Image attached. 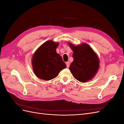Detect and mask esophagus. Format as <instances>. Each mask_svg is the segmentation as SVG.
Here are the masks:
<instances>
[{
    "mask_svg": "<svg viewBox=\"0 0 124 124\" xmlns=\"http://www.w3.org/2000/svg\"><path fill=\"white\" fill-rule=\"evenodd\" d=\"M66 65H67V68H69V66H70V62H66Z\"/></svg>",
    "mask_w": 124,
    "mask_h": 124,
    "instance_id": "1",
    "label": "esophagus"
}]
</instances>
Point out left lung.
Segmentation results:
<instances>
[{
	"mask_svg": "<svg viewBox=\"0 0 124 124\" xmlns=\"http://www.w3.org/2000/svg\"><path fill=\"white\" fill-rule=\"evenodd\" d=\"M69 45L73 52V61L69 67L73 77L83 83L92 79L99 67V59L96 53L86 43L75 46L69 42Z\"/></svg>",
	"mask_w": 124,
	"mask_h": 124,
	"instance_id": "8db88e82",
	"label": "left lung"
}]
</instances>
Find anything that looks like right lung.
<instances>
[{
  "label": "right lung",
  "instance_id": "1",
  "mask_svg": "<svg viewBox=\"0 0 124 124\" xmlns=\"http://www.w3.org/2000/svg\"><path fill=\"white\" fill-rule=\"evenodd\" d=\"M58 43L48 40L37 50L32 59L33 72L40 79L51 80L66 68L62 57L56 52Z\"/></svg>",
  "mask_w": 124,
  "mask_h": 124
}]
</instances>
